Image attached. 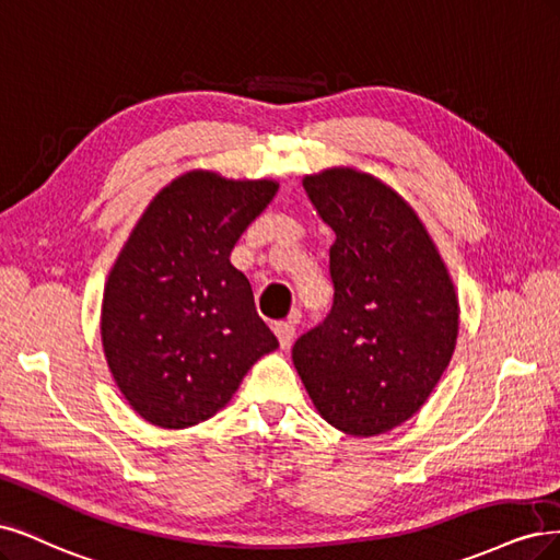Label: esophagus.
<instances>
[{"mask_svg":"<svg viewBox=\"0 0 560 560\" xmlns=\"http://www.w3.org/2000/svg\"><path fill=\"white\" fill-rule=\"evenodd\" d=\"M275 335L279 337L281 349H288L295 339V326L291 320H279V323H275Z\"/></svg>","mask_w":560,"mask_h":560,"instance_id":"1","label":"esophagus"}]
</instances>
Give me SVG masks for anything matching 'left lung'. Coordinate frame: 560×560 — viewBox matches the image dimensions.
<instances>
[{"instance_id": "obj_1", "label": "left lung", "mask_w": 560, "mask_h": 560, "mask_svg": "<svg viewBox=\"0 0 560 560\" xmlns=\"http://www.w3.org/2000/svg\"><path fill=\"white\" fill-rule=\"evenodd\" d=\"M335 230L332 310L293 347L323 419L374 438L417 413L456 349L458 300L428 230L378 178L335 167L302 182Z\"/></svg>"}]
</instances>
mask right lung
<instances>
[{"instance_id": "add662e5", "label": "right lung", "mask_w": 560, "mask_h": 560, "mask_svg": "<svg viewBox=\"0 0 560 560\" xmlns=\"http://www.w3.org/2000/svg\"><path fill=\"white\" fill-rule=\"evenodd\" d=\"M279 184L195 170L143 211L104 285L102 347L143 421L211 419L258 358L279 347L230 254Z\"/></svg>"}]
</instances>
